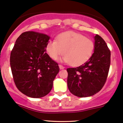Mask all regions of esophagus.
<instances>
[{
    "instance_id": "1",
    "label": "esophagus",
    "mask_w": 123,
    "mask_h": 123,
    "mask_svg": "<svg viewBox=\"0 0 123 123\" xmlns=\"http://www.w3.org/2000/svg\"><path fill=\"white\" fill-rule=\"evenodd\" d=\"M59 68H60V69H64V68H65V67H64V66H62L61 65H59Z\"/></svg>"
}]
</instances>
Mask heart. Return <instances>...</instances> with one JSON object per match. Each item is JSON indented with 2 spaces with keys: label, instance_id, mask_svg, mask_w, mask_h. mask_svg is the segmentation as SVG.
<instances>
[{
  "label": "heart",
  "instance_id": "1",
  "mask_svg": "<svg viewBox=\"0 0 123 123\" xmlns=\"http://www.w3.org/2000/svg\"><path fill=\"white\" fill-rule=\"evenodd\" d=\"M94 44L92 40L82 35L69 31L61 33L55 39L50 40L46 46L49 57L57 59L65 53L61 61L73 66L84 64L92 55Z\"/></svg>",
  "mask_w": 123,
  "mask_h": 123
}]
</instances>
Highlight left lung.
<instances>
[{
  "mask_svg": "<svg viewBox=\"0 0 123 123\" xmlns=\"http://www.w3.org/2000/svg\"><path fill=\"white\" fill-rule=\"evenodd\" d=\"M94 52L90 59L80 67L67 69L68 89L78 97L92 96L99 92L108 76L110 51L98 35L94 37Z\"/></svg>",
  "mask_w": 123,
  "mask_h": 123,
  "instance_id": "left-lung-1",
  "label": "left lung"
}]
</instances>
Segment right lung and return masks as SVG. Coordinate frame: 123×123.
I'll return each instance as SVG.
<instances>
[{"label":"right lung","instance_id":"1","mask_svg":"<svg viewBox=\"0 0 123 123\" xmlns=\"http://www.w3.org/2000/svg\"><path fill=\"white\" fill-rule=\"evenodd\" d=\"M49 39L44 33L24 32L16 39L10 54L14 82L18 90L29 97L47 95L59 72L58 64L45 52Z\"/></svg>","mask_w":123,"mask_h":123}]
</instances>
